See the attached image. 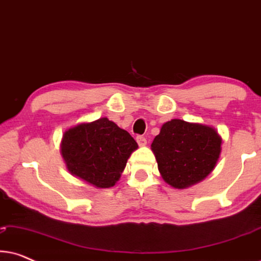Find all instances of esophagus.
<instances>
[{"label": "esophagus", "mask_w": 261, "mask_h": 261, "mask_svg": "<svg viewBox=\"0 0 261 261\" xmlns=\"http://www.w3.org/2000/svg\"><path fill=\"white\" fill-rule=\"evenodd\" d=\"M137 142L139 146H146V144H147V140H146L144 137H141V135H138Z\"/></svg>", "instance_id": "34e87169"}]
</instances>
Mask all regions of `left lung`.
<instances>
[{"label": "left lung", "instance_id": "left-lung-1", "mask_svg": "<svg viewBox=\"0 0 261 261\" xmlns=\"http://www.w3.org/2000/svg\"><path fill=\"white\" fill-rule=\"evenodd\" d=\"M221 144L212 126L173 119L163 124L151 148L163 179L174 189H187L215 169Z\"/></svg>", "mask_w": 261, "mask_h": 261}]
</instances>
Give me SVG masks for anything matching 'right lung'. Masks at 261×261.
Returning a JSON list of instances; mask_svg holds the SVG:
<instances>
[{"label":"right lung","instance_id":"right-lung-1","mask_svg":"<svg viewBox=\"0 0 261 261\" xmlns=\"http://www.w3.org/2000/svg\"><path fill=\"white\" fill-rule=\"evenodd\" d=\"M137 148L132 135L107 117L69 128L60 144L69 172L97 189L115 185Z\"/></svg>","mask_w":261,"mask_h":261}]
</instances>
